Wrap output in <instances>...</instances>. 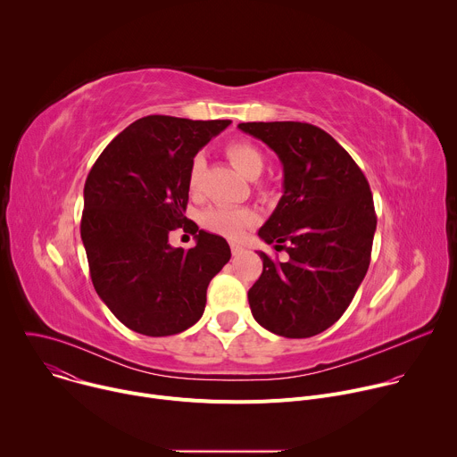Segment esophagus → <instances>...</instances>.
I'll use <instances>...</instances> for the list:
<instances>
[{"label":"esophagus","mask_w":457,"mask_h":457,"mask_svg":"<svg viewBox=\"0 0 457 457\" xmlns=\"http://www.w3.org/2000/svg\"><path fill=\"white\" fill-rule=\"evenodd\" d=\"M242 251H244V249H242V245H238V244H231V253H233V256H238Z\"/></svg>","instance_id":"obj_1"}]
</instances>
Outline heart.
Listing matches in <instances>:
<instances>
[{
    "label": "heart",
    "instance_id": "heart-1",
    "mask_svg": "<svg viewBox=\"0 0 457 457\" xmlns=\"http://www.w3.org/2000/svg\"><path fill=\"white\" fill-rule=\"evenodd\" d=\"M226 155L231 164L242 173L245 179H256L264 170V155L254 145L247 141H235L226 148ZM204 168V159L201 155L195 157L189 164L187 184L191 189L199 186L201 173ZM254 212L247 208H228L215 206L204 212L203 222L210 231L224 235L228 238H240L244 231L254 222Z\"/></svg>",
    "mask_w": 457,
    "mask_h": 457
}]
</instances>
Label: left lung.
Instances as JSON below:
<instances>
[{"instance_id": "1", "label": "left lung", "mask_w": 457, "mask_h": 457, "mask_svg": "<svg viewBox=\"0 0 457 457\" xmlns=\"http://www.w3.org/2000/svg\"><path fill=\"white\" fill-rule=\"evenodd\" d=\"M284 168V193L258 237L286 249L287 262L260 251L262 275L247 293L253 318L284 338H309L345 312L370 262L376 213L369 182L321 128L240 122Z\"/></svg>"}]
</instances>
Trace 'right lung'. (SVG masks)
<instances>
[{
  "label": "right lung",
  "mask_w": 457,
  "mask_h": 457,
  "mask_svg": "<svg viewBox=\"0 0 457 457\" xmlns=\"http://www.w3.org/2000/svg\"><path fill=\"white\" fill-rule=\"evenodd\" d=\"M231 120L148 115L103 150L85 182L81 238L99 298L128 329L170 337L197 323L228 242L184 217L193 157ZM195 233L191 250L169 231ZM200 235H196V231Z\"/></svg>",
  "instance_id": "right-lung-1"
}]
</instances>
